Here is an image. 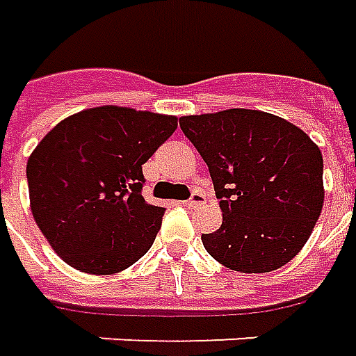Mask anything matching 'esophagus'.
<instances>
[{"instance_id":"1","label":"esophagus","mask_w":356,"mask_h":356,"mask_svg":"<svg viewBox=\"0 0 356 356\" xmlns=\"http://www.w3.org/2000/svg\"><path fill=\"white\" fill-rule=\"evenodd\" d=\"M206 202V196L202 195V193H198V191H195L193 195H191V198L188 200H185V206L186 208H196V206H200V204Z\"/></svg>"}]
</instances>
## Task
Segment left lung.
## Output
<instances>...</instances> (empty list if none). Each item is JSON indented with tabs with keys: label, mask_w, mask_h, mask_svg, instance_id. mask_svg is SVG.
Listing matches in <instances>:
<instances>
[{
	"label": "left lung",
	"mask_w": 356,
	"mask_h": 356,
	"mask_svg": "<svg viewBox=\"0 0 356 356\" xmlns=\"http://www.w3.org/2000/svg\"><path fill=\"white\" fill-rule=\"evenodd\" d=\"M206 161L223 213L204 233L208 254L229 270L272 272L299 254L324 206V160L310 136L258 109L179 119Z\"/></svg>",
	"instance_id": "1"
}]
</instances>
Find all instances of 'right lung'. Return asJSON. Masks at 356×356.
<instances>
[{"mask_svg": "<svg viewBox=\"0 0 356 356\" xmlns=\"http://www.w3.org/2000/svg\"><path fill=\"white\" fill-rule=\"evenodd\" d=\"M175 129L173 115L102 106L42 138L26 163L31 210L67 264L109 275L150 250L165 210L144 200L143 163Z\"/></svg>", "mask_w": 356, "mask_h": 356, "instance_id": "1", "label": "right lung"}]
</instances>
